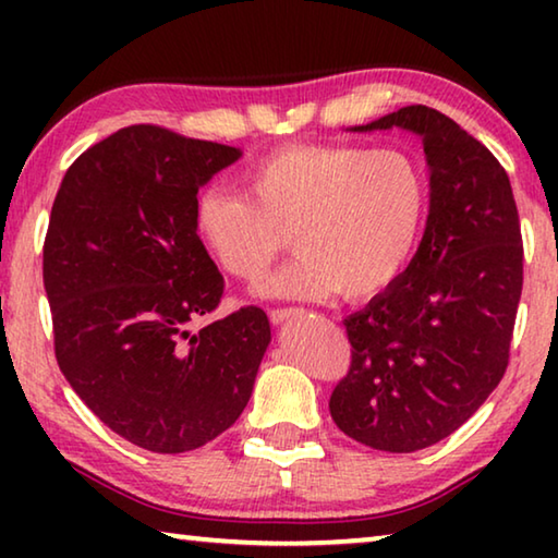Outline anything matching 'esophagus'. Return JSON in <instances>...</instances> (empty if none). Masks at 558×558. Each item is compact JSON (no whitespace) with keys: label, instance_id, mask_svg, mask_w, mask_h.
I'll list each match as a JSON object with an SVG mask.
<instances>
[{"label":"esophagus","instance_id":"1","mask_svg":"<svg viewBox=\"0 0 558 558\" xmlns=\"http://www.w3.org/2000/svg\"><path fill=\"white\" fill-rule=\"evenodd\" d=\"M268 315H270V323L272 325H282V323H286V319L295 317L298 310L295 307H272Z\"/></svg>","mask_w":558,"mask_h":558}]
</instances>
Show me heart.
I'll return each mask as SVG.
<instances>
[{"label":"heart","mask_w":558,"mask_h":558,"mask_svg":"<svg viewBox=\"0 0 558 558\" xmlns=\"http://www.w3.org/2000/svg\"><path fill=\"white\" fill-rule=\"evenodd\" d=\"M243 194L209 184L194 199V231L216 266L258 280L288 245L298 256L260 286L276 300L372 298L418 248L428 214L426 172L399 147L286 145L243 169Z\"/></svg>","instance_id":"1"}]
</instances>
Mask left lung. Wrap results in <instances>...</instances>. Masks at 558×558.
<instances>
[{
  "mask_svg": "<svg viewBox=\"0 0 558 558\" xmlns=\"http://www.w3.org/2000/svg\"><path fill=\"white\" fill-rule=\"evenodd\" d=\"M421 137L430 209L415 256L344 319L352 366L329 399L337 428L386 452L458 430L502 381L522 295V233L509 177L456 120L405 106L354 132Z\"/></svg>",
  "mask_w": 558,
  "mask_h": 558,
  "instance_id": "1",
  "label": "left lung"
}]
</instances>
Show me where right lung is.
I'll list each match as a JSON object with an SVG mask.
<instances>
[{"instance_id":"obj_1","label":"right lung","mask_w":558,"mask_h":558,"mask_svg":"<svg viewBox=\"0 0 558 558\" xmlns=\"http://www.w3.org/2000/svg\"><path fill=\"white\" fill-rule=\"evenodd\" d=\"M239 147L130 125L65 172L44 243L56 359L81 401L135 446L186 452L243 413L270 344L260 307L194 329L223 278L194 199Z\"/></svg>"}]
</instances>
